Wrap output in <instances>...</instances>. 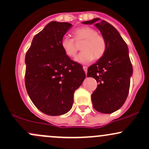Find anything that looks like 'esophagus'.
<instances>
[{"label": "esophagus", "mask_w": 149, "mask_h": 149, "mask_svg": "<svg viewBox=\"0 0 149 149\" xmlns=\"http://www.w3.org/2000/svg\"><path fill=\"white\" fill-rule=\"evenodd\" d=\"M83 69H84V70L85 71V72L87 73V70H88V68H87L86 66H83Z\"/></svg>", "instance_id": "obj_1"}]
</instances>
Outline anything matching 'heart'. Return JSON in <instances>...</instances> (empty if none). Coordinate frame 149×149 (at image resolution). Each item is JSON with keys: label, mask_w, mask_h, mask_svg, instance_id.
Wrapping results in <instances>:
<instances>
[{"label": "heart", "mask_w": 149, "mask_h": 149, "mask_svg": "<svg viewBox=\"0 0 149 149\" xmlns=\"http://www.w3.org/2000/svg\"><path fill=\"white\" fill-rule=\"evenodd\" d=\"M72 38L65 36L61 41V47L68 57H74L77 52L76 42L84 40L81 45L82 52L75 58L79 63L86 64L94 60L101 58L107 50L106 40L97 34L95 29L89 26H81L72 31Z\"/></svg>", "instance_id": "heart-1"}]
</instances>
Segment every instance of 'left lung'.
<instances>
[{"mask_svg":"<svg viewBox=\"0 0 149 149\" xmlns=\"http://www.w3.org/2000/svg\"><path fill=\"white\" fill-rule=\"evenodd\" d=\"M82 23L95 24L106 40L105 54L88 68L87 77H93L98 83L91 95L94 109L103 113H113L123 106L128 95L132 74L128 47L109 23L100 18Z\"/></svg>","mask_w":149,"mask_h":149,"instance_id":"left-lung-1","label":"left lung"}]
</instances>
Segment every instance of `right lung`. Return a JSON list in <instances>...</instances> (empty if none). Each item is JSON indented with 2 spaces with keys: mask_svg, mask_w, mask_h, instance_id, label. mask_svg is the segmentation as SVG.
Masks as SVG:
<instances>
[{
  "mask_svg": "<svg viewBox=\"0 0 149 149\" xmlns=\"http://www.w3.org/2000/svg\"><path fill=\"white\" fill-rule=\"evenodd\" d=\"M72 25L51 22L33 38L25 58V84L33 104L49 116L71 109L73 95L86 78L81 65L72 61L61 47Z\"/></svg>",
  "mask_w": 149,
  "mask_h": 149,
  "instance_id": "1",
  "label": "right lung"
}]
</instances>
